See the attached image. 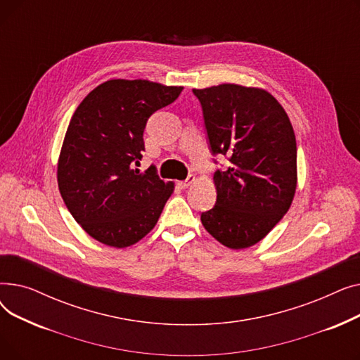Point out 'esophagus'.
<instances>
[{
	"label": "esophagus",
	"instance_id": "34e87169",
	"mask_svg": "<svg viewBox=\"0 0 360 360\" xmlns=\"http://www.w3.org/2000/svg\"><path fill=\"white\" fill-rule=\"evenodd\" d=\"M194 182H195V176H194V175H190L185 181H179L178 185H179V188H182V190H185V188L191 186Z\"/></svg>",
	"mask_w": 360,
	"mask_h": 360
}]
</instances>
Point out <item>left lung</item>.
I'll return each mask as SVG.
<instances>
[{
    "instance_id": "left-lung-1",
    "label": "left lung",
    "mask_w": 360,
    "mask_h": 360,
    "mask_svg": "<svg viewBox=\"0 0 360 360\" xmlns=\"http://www.w3.org/2000/svg\"><path fill=\"white\" fill-rule=\"evenodd\" d=\"M193 91L202 106L213 155H228L231 162L213 176L217 200L201 223L224 247L250 248L292 205L297 185L292 122L261 87L223 83Z\"/></svg>"
}]
</instances>
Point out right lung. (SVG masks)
I'll list each match as a JSON object with an SVG mask.
<instances>
[{"label": "right lung", "instance_id": "right-lung-1", "mask_svg": "<svg viewBox=\"0 0 360 360\" xmlns=\"http://www.w3.org/2000/svg\"><path fill=\"white\" fill-rule=\"evenodd\" d=\"M182 86L112 79L75 109L56 167L61 197L93 239L127 248L155 228L175 184L140 165L143 132L153 112L172 103Z\"/></svg>", "mask_w": 360, "mask_h": 360}]
</instances>
